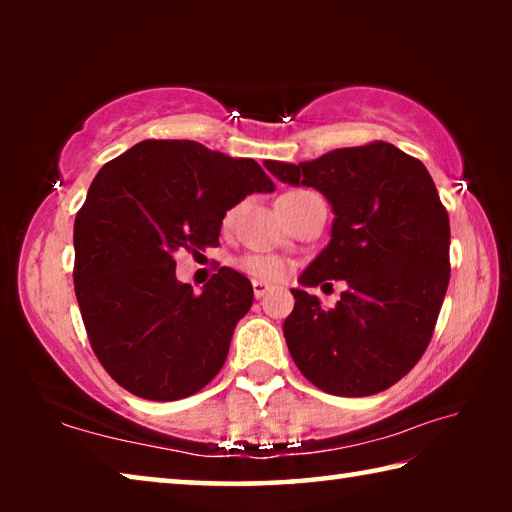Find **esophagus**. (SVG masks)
Here are the masks:
<instances>
[{"mask_svg":"<svg viewBox=\"0 0 512 512\" xmlns=\"http://www.w3.org/2000/svg\"><path fill=\"white\" fill-rule=\"evenodd\" d=\"M268 291H271V287H268L266 282H262V280H253V293H255V298H257V300H259V298H264Z\"/></svg>","mask_w":512,"mask_h":512,"instance_id":"obj_1","label":"esophagus"}]
</instances>
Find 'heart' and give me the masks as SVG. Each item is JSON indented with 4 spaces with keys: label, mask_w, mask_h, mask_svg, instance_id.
I'll return each mask as SVG.
<instances>
[{
    "label": "heart",
    "mask_w": 512,
    "mask_h": 512,
    "mask_svg": "<svg viewBox=\"0 0 512 512\" xmlns=\"http://www.w3.org/2000/svg\"><path fill=\"white\" fill-rule=\"evenodd\" d=\"M239 266L244 268L248 275L257 277V280H282L284 273H287V266H284L282 259L271 257V255H246L241 259Z\"/></svg>",
    "instance_id": "heart-1"
}]
</instances>
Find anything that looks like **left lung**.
Listing matches in <instances>:
<instances>
[{
  "label": "left lung",
  "instance_id": "obj_1",
  "mask_svg": "<svg viewBox=\"0 0 512 512\" xmlns=\"http://www.w3.org/2000/svg\"><path fill=\"white\" fill-rule=\"evenodd\" d=\"M289 185L314 187L334 210L332 239L302 287L343 279L323 310L304 289L284 320L298 370L320 391L366 397L391 388L427 350L449 284V216L418 158L388 142L329 151L311 162L268 160Z\"/></svg>",
  "mask_w": 512,
  "mask_h": 512
}]
</instances>
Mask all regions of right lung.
Segmentation results:
<instances>
[{"label": "right lung", "instance_id": "right-lung-1", "mask_svg": "<svg viewBox=\"0 0 512 512\" xmlns=\"http://www.w3.org/2000/svg\"><path fill=\"white\" fill-rule=\"evenodd\" d=\"M273 189L255 160L192 140H144L103 164L74 221V291L92 350L121 388L183 400L223 368L253 284L223 266L194 293L176 280L173 253L219 246L225 212Z\"/></svg>", "mask_w": 512, "mask_h": 512}]
</instances>
